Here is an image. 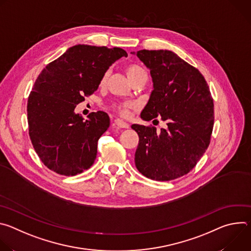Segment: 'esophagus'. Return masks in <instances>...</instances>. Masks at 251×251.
Instances as JSON below:
<instances>
[{
	"instance_id": "esophagus-1",
	"label": "esophagus",
	"mask_w": 251,
	"mask_h": 251,
	"mask_svg": "<svg viewBox=\"0 0 251 251\" xmlns=\"http://www.w3.org/2000/svg\"><path fill=\"white\" fill-rule=\"evenodd\" d=\"M114 124L118 127V128H129V124H127L126 122L120 120V119H116L114 121Z\"/></svg>"
}]
</instances>
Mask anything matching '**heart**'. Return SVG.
<instances>
[{"mask_svg": "<svg viewBox=\"0 0 251 251\" xmlns=\"http://www.w3.org/2000/svg\"><path fill=\"white\" fill-rule=\"evenodd\" d=\"M125 71H126V75H127V77L129 78V80L132 82H134L135 80L137 79H140V78H147V73L146 70L143 68L141 65L139 64H136V63H132V64H128L125 68ZM108 73H105L101 79H100V86H103L105 85L107 79H108ZM134 104L132 103H123V104H120V105H117L115 106V109L116 111L123 117H127L129 115V111L131 109L134 108Z\"/></svg>", "mask_w": 251, "mask_h": 251, "instance_id": "b5f03b06", "label": "heart"}]
</instances>
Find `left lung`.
Listing matches in <instances>:
<instances>
[{
	"label": "left lung",
	"instance_id": "obj_1",
	"mask_svg": "<svg viewBox=\"0 0 251 251\" xmlns=\"http://www.w3.org/2000/svg\"><path fill=\"white\" fill-rule=\"evenodd\" d=\"M136 55L150 69L153 81L141 118L161 117L168 127L157 132L155 127L131 126L139 135L135 165L151 180H175L194 169L209 145L213 100L202 75L173 51L143 50Z\"/></svg>",
	"mask_w": 251,
	"mask_h": 251
}]
</instances>
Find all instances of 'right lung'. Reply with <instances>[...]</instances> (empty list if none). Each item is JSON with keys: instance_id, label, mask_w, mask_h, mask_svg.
<instances>
[{"instance_id": "obj_1", "label": "right lung", "mask_w": 251, "mask_h": 251, "mask_svg": "<svg viewBox=\"0 0 251 251\" xmlns=\"http://www.w3.org/2000/svg\"><path fill=\"white\" fill-rule=\"evenodd\" d=\"M127 55L120 48L77 45L43 69L26 111L31 144L50 170L75 176L93 165L97 142L109 128V116L97 111L84 120L75 109L97 90L109 66Z\"/></svg>"}]
</instances>
